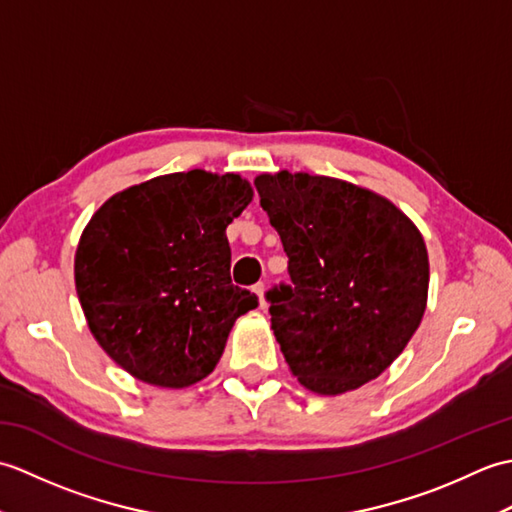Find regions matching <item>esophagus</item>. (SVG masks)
<instances>
[{"label":"esophagus","instance_id":"1","mask_svg":"<svg viewBox=\"0 0 512 512\" xmlns=\"http://www.w3.org/2000/svg\"><path fill=\"white\" fill-rule=\"evenodd\" d=\"M264 284H262V281H259V284H255L253 286V292H255V295H257V299H259V308H266V299H264Z\"/></svg>","mask_w":512,"mask_h":512}]
</instances>
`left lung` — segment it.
Instances as JSON below:
<instances>
[{
	"instance_id": "left-lung-1",
	"label": "left lung",
	"mask_w": 512,
	"mask_h": 512,
	"mask_svg": "<svg viewBox=\"0 0 512 512\" xmlns=\"http://www.w3.org/2000/svg\"><path fill=\"white\" fill-rule=\"evenodd\" d=\"M259 204L288 255L290 284L266 292L270 323L299 383L339 396L380 376L418 330L429 257L383 195L310 173H262Z\"/></svg>"
}]
</instances>
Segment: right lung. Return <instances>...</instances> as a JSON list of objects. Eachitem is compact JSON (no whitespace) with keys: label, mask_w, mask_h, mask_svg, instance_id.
I'll list each match as a JSON object with an SVG mask.
<instances>
[{"label":"right lung","mask_w":512,"mask_h":512,"mask_svg":"<svg viewBox=\"0 0 512 512\" xmlns=\"http://www.w3.org/2000/svg\"><path fill=\"white\" fill-rule=\"evenodd\" d=\"M253 200L237 173L193 169L112 195L74 257L90 332L143 383L189 387L209 376L237 317L257 297L231 281L226 226Z\"/></svg>","instance_id":"obj_1"}]
</instances>
